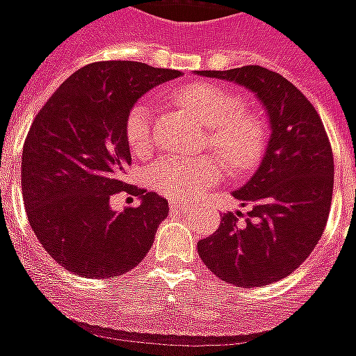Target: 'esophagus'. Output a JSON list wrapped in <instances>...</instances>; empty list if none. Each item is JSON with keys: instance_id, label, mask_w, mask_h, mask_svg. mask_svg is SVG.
I'll return each instance as SVG.
<instances>
[{"instance_id": "obj_1", "label": "esophagus", "mask_w": 356, "mask_h": 356, "mask_svg": "<svg viewBox=\"0 0 356 356\" xmlns=\"http://www.w3.org/2000/svg\"><path fill=\"white\" fill-rule=\"evenodd\" d=\"M191 207V203H186V201H176V203H170V210H188Z\"/></svg>"}]
</instances>
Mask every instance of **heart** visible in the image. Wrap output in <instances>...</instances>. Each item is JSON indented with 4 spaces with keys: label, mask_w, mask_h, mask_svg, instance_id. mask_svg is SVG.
Returning <instances> with one entry per match:
<instances>
[{
    "label": "heart",
    "mask_w": 356,
    "mask_h": 356,
    "mask_svg": "<svg viewBox=\"0 0 356 356\" xmlns=\"http://www.w3.org/2000/svg\"><path fill=\"white\" fill-rule=\"evenodd\" d=\"M178 100L204 127L209 144L237 172L252 168L264 155L267 129L264 119L232 90L214 83H195L178 92ZM124 136L134 153H147L153 144V106L138 100L124 119ZM222 178L212 157H161L149 168L152 186L172 199H193Z\"/></svg>",
    "instance_id": "b5f03b06"
}]
</instances>
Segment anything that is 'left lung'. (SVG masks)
<instances>
[{
  "mask_svg": "<svg viewBox=\"0 0 356 356\" xmlns=\"http://www.w3.org/2000/svg\"><path fill=\"white\" fill-rule=\"evenodd\" d=\"M197 75L250 90L267 115L269 138L256 172L232 195L241 212L222 216L220 227L197 243L212 273L235 286L277 282L300 267L315 248L328 220L334 157L324 124L305 96L281 74L243 66Z\"/></svg>",
  "mask_w": 356,
  "mask_h": 356,
  "instance_id": "obj_1",
  "label": "left lung"
}]
</instances>
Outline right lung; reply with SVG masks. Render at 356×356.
I'll return each mask as SVG.
<instances>
[{"label": "right lung", "mask_w": 356, "mask_h": 356, "mask_svg": "<svg viewBox=\"0 0 356 356\" xmlns=\"http://www.w3.org/2000/svg\"><path fill=\"white\" fill-rule=\"evenodd\" d=\"M180 75L144 62H92L33 119L22 149V197L35 237L64 269L119 277L149 252L168 201L123 181L131 163L124 119L147 90ZM119 191L138 195L140 204L113 211L109 199Z\"/></svg>", "instance_id": "1"}]
</instances>
